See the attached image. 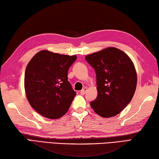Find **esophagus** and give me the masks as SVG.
Wrapping results in <instances>:
<instances>
[{
    "mask_svg": "<svg viewBox=\"0 0 159 159\" xmlns=\"http://www.w3.org/2000/svg\"><path fill=\"white\" fill-rule=\"evenodd\" d=\"M87 88L84 87L83 89H82L81 91H80V93H81V94H82V95H84V94H85V93L87 92Z\"/></svg>",
    "mask_w": 159,
    "mask_h": 159,
    "instance_id": "1",
    "label": "esophagus"
}]
</instances>
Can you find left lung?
I'll return each instance as SVG.
<instances>
[{"label":"left lung","instance_id":"left-lung-1","mask_svg":"<svg viewBox=\"0 0 159 159\" xmlns=\"http://www.w3.org/2000/svg\"><path fill=\"white\" fill-rule=\"evenodd\" d=\"M96 75L98 96L90 102L95 112L102 117L114 116L132 100L137 85L133 61L115 47H108L85 57Z\"/></svg>","mask_w":159,"mask_h":159}]
</instances>
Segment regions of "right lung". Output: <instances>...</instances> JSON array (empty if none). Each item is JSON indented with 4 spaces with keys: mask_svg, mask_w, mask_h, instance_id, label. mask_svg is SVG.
<instances>
[{
    "mask_svg": "<svg viewBox=\"0 0 159 159\" xmlns=\"http://www.w3.org/2000/svg\"><path fill=\"white\" fill-rule=\"evenodd\" d=\"M77 56L38 52L26 66L24 87L30 105L44 117L56 119L68 112L76 92L68 80Z\"/></svg>",
    "mask_w": 159,
    "mask_h": 159,
    "instance_id": "right-lung-1",
    "label": "right lung"
}]
</instances>
